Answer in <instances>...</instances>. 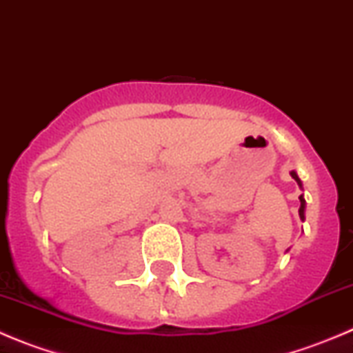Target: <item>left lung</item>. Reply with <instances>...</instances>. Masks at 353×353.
<instances>
[{"label":"left lung","mask_w":353,"mask_h":353,"mask_svg":"<svg viewBox=\"0 0 353 353\" xmlns=\"http://www.w3.org/2000/svg\"><path fill=\"white\" fill-rule=\"evenodd\" d=\"M290 176L294 177L295 181H297V184H299L301 188H303V183H301V179H299V176H297V172H295V170H292L290 172ZM299 200H301V208H299V216H301V220L304 221V211H306V200H304V196L301 195L299 196Z\"/></svg>","instance_id":"8db88e82"}]
</instances>
